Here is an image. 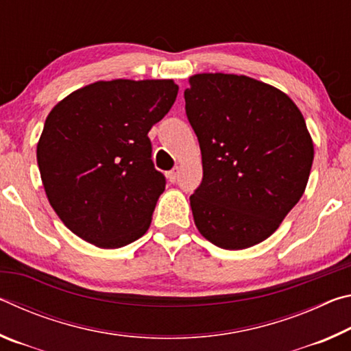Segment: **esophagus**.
Instances as JSON below:
<instances>
[{
  "label": "esophagus",
  "instance_id": "esophagus-1",
  "mask_svg": "<svg viewBox=\"0 0 351 351\" xmlns=\"http://www.w3.org/2000/svg\"><path fill=\"white\" fill-rule=\"evenodd\" d=\"M178 173H180V170L178 169H173V170H170L169 173H167V178H169V181L170 182H175L176 181V178H178Z\"/></svg>",
  "mask_w": 351,
  "mask_h": 351
}]
</instances>
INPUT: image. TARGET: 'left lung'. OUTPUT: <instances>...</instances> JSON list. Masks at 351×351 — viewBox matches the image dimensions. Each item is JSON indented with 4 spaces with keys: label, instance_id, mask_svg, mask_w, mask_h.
<instances>
[{
    "label": "left lung",
    "instance_id": "1",
    "mask_svg": "<svg viewBox=\"0 0 351 351\" xmlns=\"http://www.w3.org/2000/svg\"><path fill=\"white\" fill-rule=\"evenodd\" d=\"M189 85L186 112L203 156L190 197L195 224L218 247L258 245L305 192L314 159L305 119L283 91L247 75L195 74Z\"/></svg>",
    "mask_w": 351,
    "mask_h": 351
}]
</instances>
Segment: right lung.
I'll return each mask as SVG.
<instances>
[{"instance_id":"1","label":"right lung","mask_w":351,"mask_h":351,"mask_svg":"<svg viewBox=\"0 0 351 351\" xmlns=\"http://www.w3.org/2000/svg\"><path fill=\"white\" fill-rule=\"evenodd\" d=\"M176 96L173 80H100L51 110L37 162L49 204L71 232L102 249L147 232L165 189L148 132Z\"/></svg>"}]
</instances>
